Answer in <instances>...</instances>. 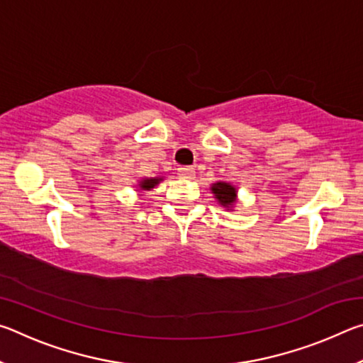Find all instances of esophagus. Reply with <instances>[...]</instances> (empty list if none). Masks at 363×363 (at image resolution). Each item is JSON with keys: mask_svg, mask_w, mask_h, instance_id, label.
I'll return each instance as SVG.
<instances>
[{"mask_svg": "<svg viewBox=\"0 0 363 363\" xmlns=\"http://www.w3.org/2000/svg\"><path fill=\"white\" fill-rule=\"evenodd\" d=\"M177 174H179L181 177H184V179H194V177H195V169L190 168V167H184V168L177 169Z\"/></svg>", "mask_w": 363, "mask_h": 363, "instance_id": "34e87169", "label": "esophagus"}]
</instances>
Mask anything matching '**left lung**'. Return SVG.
Wrapping results in <instances>:
<instances>
[{"mask_svg":"<svg viewBox=\"0 0 363 363\" xmlns=\"http://www.w3.org/2000/svg\"><path fill=\"white\" fill-rule=\"evenodd\" d=\"M210 189L214 199L218 201V205L225 208L227 211H233V206H235L238 201V190L233 184L219 181L211 184Z\"/></svg>","mask_w":363,"mask_h":363,"instance_id":"8db88e82","label":"left lung"}]
</instances>
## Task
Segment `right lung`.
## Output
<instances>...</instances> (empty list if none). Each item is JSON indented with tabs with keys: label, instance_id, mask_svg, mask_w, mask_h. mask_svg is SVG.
<instances>
[{
	"label": "right lung",
	"instance_id": "add662e5",
	"mask_svg": "<svg viewBox=\"0 0 363 363\" xmlns=\"http://www.w3.org/2000/svg\"><path fill=\"white\" fill-rule=\"evenodd\" d=\"M163 181V176H157V177H143V179L138 181V192H147V190H152L153 187L157 186Z\"/></svg>",
	"mask_w": 363,
	"mask_h": 363
}]
</instances>
